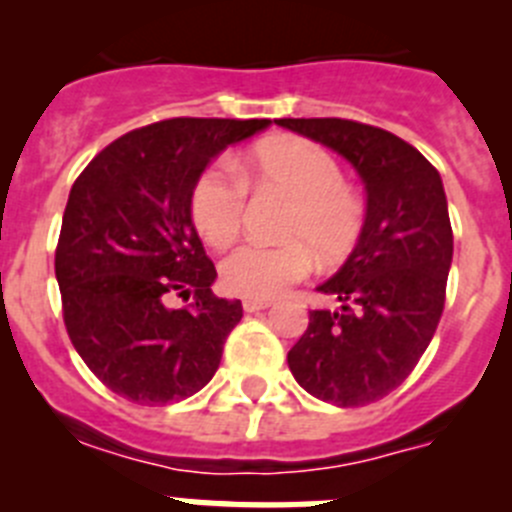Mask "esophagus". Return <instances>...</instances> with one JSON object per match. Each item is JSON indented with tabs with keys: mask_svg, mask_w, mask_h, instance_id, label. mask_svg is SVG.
<instances>
[{
	"mask_svg": "<svg viewBox=\"0 0 512 512\" xmlns=\"http://www.w3.org/2000/svg\"><path fill=\"white\" fill-rule=\"evenodd\" d=\"M266 307H271L269 300H251V297L243 300V310L246 312H259V310H266Z\"/></svg>",
	"mask_w": 512,
	"mask_h": 512,
	"instance_id": "1",
	"label": "esophagus"
}]
</instances>
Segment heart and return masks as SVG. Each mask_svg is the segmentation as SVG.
I'll return each mask as SVG.
<instances>
[{
  "instance_id": "heart-1",
  "label": "heart",
  "mask_w": 512,
  "mask_h": 512,
  "mask_svg": "<svg viewBox=\"0 0 512 512\" xmlns=\"http://www.w3.org/2000/svg\"><path fill=\"white\" fill-rule=\"evenodd\" d=\"M212 164L194 182L192 223L210 246L225 248L241 233L246 212V181L292 200L282 235L289 243H246L225 256L220 277L228 292L251 300H274L312 271L315 256L343 259L364 225V205L346 187L338 161L325 148L302 138L266 140L238 166Z\"/></svg>"
}]
</instances>
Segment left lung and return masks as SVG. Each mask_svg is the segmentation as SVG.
<instances>
[{"label":"left lung","instance_id":"left-lung-1","mask_svg":"<svg viewBox=\"0 0 512 512\" xmlns=\"http://www.w3.org/2000/svg\"><path fill=\"white\" fill-rule=\"evenodd\" d=\"M277 125L346 158L366 192L356 248L318 287L341 310H310L289 372L318 400L369 405L408 379L441 320L454 256L441 174L418 148L372 125L341 117Z\"/></svg>","mask_w":512,"mask_h":512}]
</instances>
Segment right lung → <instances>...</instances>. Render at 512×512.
<instances>
[{"instance_id":"1","label":"right lung","mask_w":512,"mask_h":512,"mask_svg":"<svg viewBox=\"0 0 512 512\" xmlns=\"http://www.w3.org/2000/svg\"><path fill=\"white\" fill-rule=\"evenodd\" d=\"M271 120L174 117L122 135L74 182L56 248L63 323L115 395L166 405L215 377L241 300L212 295L215 264L194 230V182ZM176 296L192 299L174 308Z\"/></svg>"}]
</instances>
